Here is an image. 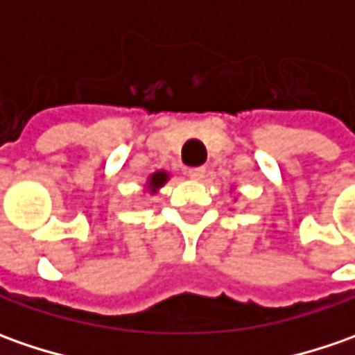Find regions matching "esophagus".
<instances>
[{
	"label": "esophagus",
	"mask_w": 355,
	"mask_h": 355,
	"mask_svg": "<svg viewBox=\"0 0 355 355\" xmlns=\"http://www.w3.org/2000/svg\"><path fill=\"white\" fill-rule=\"evenodd\" d=\"M185 173H187L191 180H203V175H205V168H189Z\"/></svg>",
	"instance_id": "1"
}]
</instances>
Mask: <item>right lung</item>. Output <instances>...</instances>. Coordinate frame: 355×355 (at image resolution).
Returning <instances> with one entry per match:
<instances>
[{
	"mask_svg": "<svg viewBox=\"0 0 355 355\" xmlns=\"http://www.w3.org/2000/svg\"><path fill=\"white\" fill-rule=\"evenodd\" d=\"M168 180H170V173H168V171H164V170L156 171V173H152V175L148 178V185H146V189H148L150 193H156L157 189L166 184Z\"/></svg>",
	"mask_w": 355,
	"mask_h": 355,
	"instance_id": "add662e5",
	"label": "right lung"
}]
</instances>
